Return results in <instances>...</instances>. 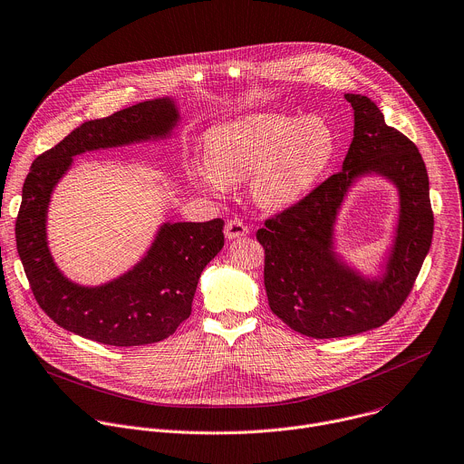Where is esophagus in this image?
I'll return each mask as SVG.
<instances>
[{"label":"esophagus","instance_id":"34e87169","mask_svg":"<svg viewBox=\"0 0 464 464\" xmlns=\"http://www.w3.org/2000/svg\"><path fill=\"white\" fill-rule=\"evenodd\" d=\"M249 233V227L238 220V218H233L226 224V238L229 240H235V238H240V237H246Z\"/></svg>","mask_w":464,"mask_h":464}]
</instances>
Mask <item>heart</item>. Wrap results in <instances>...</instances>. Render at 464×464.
<instances>
[{"mask_svg": "<svg viewBox=\"0 0 464 464\" xmlns=\"http://www.w3.org/2000/svg\"><path fill=\"white\" fill-rule=\"evenodd\" d=\"M334 150V132L317 116L253 114L209 134L206 162L193 168V177L211 189H226L253 177L255 198L280 209L310 193Z\"/></svg>", "mask_w": 464, "mask_h": 464, "instance_id": "b5f03b06", "label": "heart"}]
</instances>
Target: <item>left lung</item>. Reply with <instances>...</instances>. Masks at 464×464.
Listing matches in <instances>:
<instances>
[{
    "label": "left lung",
    "mask_w": 464,
    "mask_h": 464,
    "mask_svg": "<svg viewBox=\"0 0 464 464\" xmlns=\"http://www.w3.org/2000/svg\"><path fill=\"white\" fill-rule=\"evenodd\" d=\"M353 107V140L343 171L256 231L271 312L291 330L314 339L357 335L388 323L404 304L430 251L433 213L419 149L362 94H344ZM366 174L400 191V220L385 271L370 279L333 251L338 209L353 182Z\"/></svg>",
    "instance_id": "1"
}]
</instances>
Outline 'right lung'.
<instances>
[{"mask_svg":"<svg viewBox=\"0 0 464 464\" xmlns=\"http://www.w3.org/2000/svg\"><path fill=\"white\" fill-rule=\"evenodd\" d=\"M180 120L173 98H157L76 127L33 162L16 218V246L42 310L63 330L109 346H143L173 335L191 315L204 267L224 247V220L166 222L145 256L102 285H80L54 264L47 209L76 154L171 136Z\"/></svg>","mask_w":464,"mask_h":464,"instance_id":"obj_1","label":"right lung"}]
</instances>
